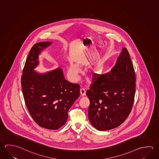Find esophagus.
Segmentation results:
<instances>
[{"instance_id": "obj_1", "label": "esophagus", "mask_w": 159, "mask_h": 159, "mask_svg": "<svg viewBox=\"0 0 159 159\" xmlns=\"http://www.w3.org/2000/svg\"><path fill=\"white\" fill-rule=\"evenodd\" d=\"M80 93L81 97H84V96L85 95V94H86L85 91V90L84 89H81Z\"/></svg>"}]
</instances>
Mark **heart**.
<instances>
[{"label":"heart","instance_id":"b5f03b06","mask_svg":"<svg viewBox=\"0 0 159 159\" xmlns=\"http://www.w3.org/2000/svg\"><path fill=\"white\" fill-rule=\"evenodd\" d=\"M80 72V68L77 65L71 64L68 71V75L70 78L75 79L78 76V73Z\"/></svg>","mask_w":159,"mask_h":159}]
</instances>
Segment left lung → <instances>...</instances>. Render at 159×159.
<instances>
[{
	"label": "left lung",
	"mask_w": 159,
	"mask_h": 159,
	"mask_svg": "<svg viewBox=\"0 0 159 159\" xmlns=\"http://www.w3.org/2000/svg\"><path fill=\"white\" fill-rule=\"evenodd\" d=\"M136 90V74L128 50L122 52L111 71L96 74L86 92L90 100L88 116L99 131L116 128L131 111Z\"/></svg>",
	"instance_id": "8db88e82"
}]
</instances>
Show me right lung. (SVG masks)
<instances>
[{"label": "right lung", "mask_w": 159, "mask_h": 159, "mask_svg": "<svg viewBox=\"0 0 159 159\" xmlns=\"http://www.w3.org/2000/svg\"><path fill=\"white\" fill-rule=\"evenodd\" d=\"M50 42L36 43L31 48L21 77L25 105L38 125L48 129H57L64 125L68 111L80 95V86L65 79L60 68L45 74L34 69L39 64V54Z\"/></svg>", "instance_id": "obj_1"}]
</instances>
